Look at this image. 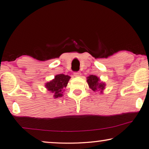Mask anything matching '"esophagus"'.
Masks as SVG:
<instances>
[{
	"label": "esophagus",
	"mask_w": 149,
	"mask_h": 149,
	"mask_svg": "<svg viewBox=\"0 0 149 149\" xmlns=\"http://www.w3.org/2000/svg\"><path fill=\"white\" fill-rule=\"evenodd\" d=\"M74 74L75 77H79V76H80L81 75V74L80 72H75Z\"/></svg>",
	"instance_id": "1"
}]
</instances>
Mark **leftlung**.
<instances>
[{
	"mask_svg": "<svg viewBox=\"0 0 149 149\" xmlns=\"http://www.w3.org/2000/svg\"><path fill=\"white\" fill-rule=\"evenodd\" d=\"M87 84H89V87L93 91H97L98 89H104L105 85L104 84H103V83H100L99 78L95 76V75H91L90 76L87 77Z\"/></svg>",
	"mask_w": 149,
	"mask_h": 149,
	"instance_id": "1",
	"label": "left lung"
}]
</instances>
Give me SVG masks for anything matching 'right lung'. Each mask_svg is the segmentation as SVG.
<instances>
[{
  "instance_id": "1",
  "label": "right lung",
  "mask_w": 149,
  "mask_h": 149,
  "mask_svg": "<svg viewBox=\"0 0 149 149\" xmlns=\"http://www.w3.org/2000/svg\"><path fill=\"white\" fill-rule=\"evenodd\" d=\"M70 77L64 74H58L54 77V79L48 82L46 84L47 89L54 93V98L62 97V91L64 87L67 86Z\"/></svg>"
}]
</instances>
